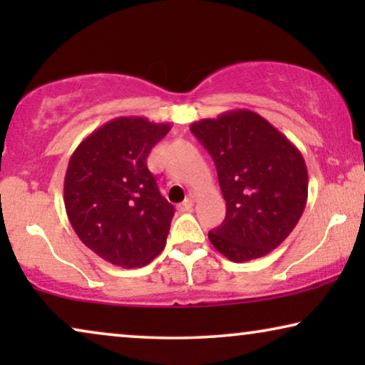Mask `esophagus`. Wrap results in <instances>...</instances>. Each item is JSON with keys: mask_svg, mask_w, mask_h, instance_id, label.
<instances>
[{"mask_svg": "<svg viewBox=\"0 0 365 365\" xmlns=\"http://www.w3.org/2000/svg\"><path fill=\"white\" fill-rule=\"evenodd\" d=\"M192 204H194L192 199L187 197L186 201H182L181 204H178V211H179V212H187V211H191Z\"/></svg>", "mask_w": 365, "mask_h": 365, "instance_id": "1", "label": "esophagus"}]
</instances>
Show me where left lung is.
Here are the masks:
<instances>
[{"label": "left lung", "mask_w": 365, "mask_h": 365, "mask_svg": "<svg viewBox=\"0 0 365 365\" xmlns=\"http://www.w3.org/2000/svg\"><path fill=\"white\" fill-rule=\"evenodd\" d=\"M191 131L211 154L226 201V217L209 241L232 262L266 256L286 241L306 207L301 151L249 109L201 119Z\"/></svg>", "instance_id": "8db88e82"}]
</instances>
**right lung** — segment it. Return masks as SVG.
<instances>
[{"instance_id":"right-lung-1","label":"right lung","mask_w":365,"mask_h":365,"mask_svg":"<svg viewBox=\"0 0 365 365\" xmlns=\"http://www.w3.org/2000/svg\"><path fill=\"white\" fill-rule=\"evenodd\" d=\"M169 129L146 118H116L83 139L69 159V222L84 246L114 266H146L166 246L174 207L146 161Z\"/></svg>"}]
</instances>
